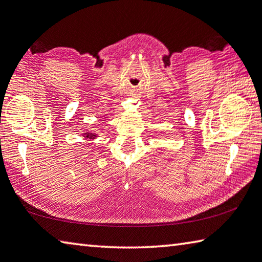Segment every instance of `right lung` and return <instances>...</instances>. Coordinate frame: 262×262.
Masks as SVG:
<instances>
[{"label":"right lung","mask_w":262,"mask_h":262,"mask_svg":"<svg viewBox=\"0 0 262 262\" xmlns=\"http://www.w3.org/2000/svg\"><path fill=\"white\" fill-rule=\"evenodd\" d=\"M82 136H84V138L85 139H95V138H97V134H94V133H91V132H86V133H84V134H82Z\"/></svg>","instance_id":"add662e5"}]
</instances>
